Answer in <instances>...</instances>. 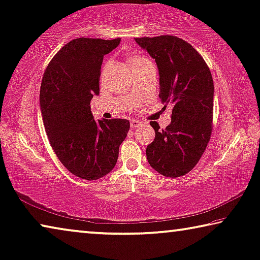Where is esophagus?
I'll use <instances>...</instances> for the list:
<instances>
[{
  "label": "esophagus",
  "mask_w": 260,
  "mask_h": 260,
  "mask_svg": "<svg viewBox=\"0 0 260 260\" xmlns=\"http://www.w3.org/2000/svg\"><path fill=\"white\" fill-rule=\"evenodd\" d=\"M140 125H141V122L138 121V120H132L131 121V127H132V128H137V127H139Z\"/></svg>",
  "instance_id": "esophagus-1"
}]
</instances>
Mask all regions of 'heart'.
Instances as JSON below:
<instances>
[{"mask_svg":"<svg viewBox=\"0 0 260 260\" xmlns=\"http://www.w3.org/2000/svg\"><path fill=\"white\" fill-rule=\"evenodd\" d=\"M127 62H128L129 67L132 68V71H134V69H137L139 67H141V66L148 63L149 61L145 59V57H141L138 55H129L128 57H127Z\"/></svg>","mask_w":260,"mask_h":260,"instance_id":"obj_1","label":"heart"}]
</instances>
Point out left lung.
<instances>
[{"label": "left lung", "instance_id": "1", "mask_svg": "<svg viewBox=\"0 0 260 260\" xmlns=\"http://www.w3.org/2000/svg\"><path fill=\"white\" fill-rule=\"evenodd\" d=\"M155 59L159 98L172 105L171 122L160 131L151 121L155 139L147 146L150 167L162 176L186 175L199 162L212 134L214 83L205 60L186 41L174 36L135 38Z\"/></svg>", "mask_w": 260, "mask_h": 260}]
</instances>
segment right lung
Segmentation results:
<instances>
[{
	"mask_svg": "<svg viewBox=\"0 0 260 260\" xmlns=\"http://www.w3.org/2000/svg\"><path fill=\"white\" fill-rule=\"evenodd\" d=\"M120 38H77L60 49L45 71L40 110L45 131L60 162L73 175L100 179L112 171L129 131L126 119L96 121L90 108L100 94L101 66Z\"/></svg>",
	"mask_w": 260,
	"mask_h": 260,
	"instance_id": "right-lung-1",
	"label": "right lung"
}]
</instances>
